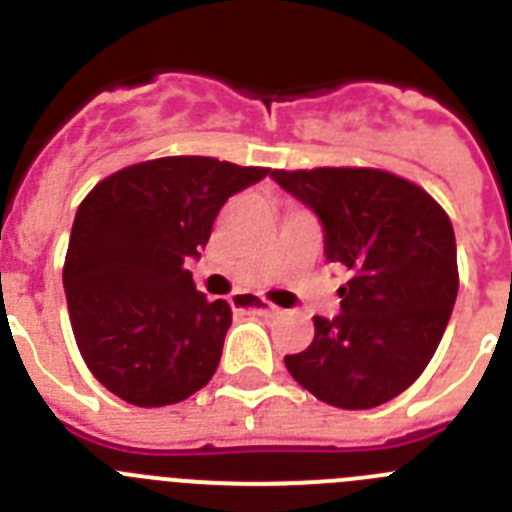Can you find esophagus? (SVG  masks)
I'll return each instance as SVG.
<instances>
[{"mask_svg": "<svg viewBox=\"0 0 512 512\" xmlns=\"http://www.w3.org/2000/svg\"><path fill=\"white\" fill-rule=\"evenodd\" d=\"M233 307H238V310H243V312H253V315H266V318H271V315H277L279 312V307L269 305V302L256 300V297H251V295H235Z\"/></svg>", "mask_w": 512, "mask_h": 512, "instance_id": "esophagus-1", "label": "esophagus"}]
</instances>
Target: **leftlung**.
Returning <instances> with one entry per match:
<instances>
[{
  "instance_id": "8db88e82",
  "label": "left lung",
  "mask_w": 512,
  "mask_h": 512,
  "mask_svg": "<svg viewBox=\"0 0 512 512\" xmlns=\"http://www.w3.org/2000/svg\"><path fill=\"white\" fill-rule=\"evenodd\" d=\"M271 176L320 217L328 261L351 271L338 287L341 315H315L312 343L284 364L333 408H377L423 374L449 325L459 292L449 215L423 187L382 169Z\"/></svg>"
}]
</instances>
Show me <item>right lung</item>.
<instances>
[{
	"label": "right lung",
	"instance_id": "obj_1",
	"mask_svg": "<svg viewBox=\"0 0 512 512\" xmlns=\"http://www.w3.org/2000/svg\"><path fill=\"white\" fill-rule=\"evenodd\" d=\"M266 174L166 156L115 171L84 197L63 287L81 359L112 395L164 408L210 382L233 310L197 292L184 261L207 246L228 197Z\"/></svg>",
	"mask_w": 512,
	"mask_h": 512
}]
</instances>
